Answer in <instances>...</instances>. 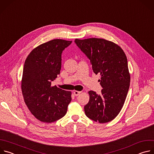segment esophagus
Segmentation results:
<instances>
[{
    "label": "esophagus",
    "instance_id": "esophagus-1",
    "mask_svg": "<svg viewBox=\"0 0 154 154\" xmlns=\"http://www.w3.org/2000/svg\"><path fill=\"white\" fill-rule=\"evenodd\" d=\"M80 93H81V91H74V94L75 96H79Z\"/></svg>",
    "mask_w": 154,
    "mask_h": 154
}]
</instances>
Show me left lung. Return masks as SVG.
I'll return each mask as SVG.
<instances>
[{
  "instance_id": "left-lung-1",
  "label": "left lung",
  "mask_w": 154,
  "mask_h": 154,
  "mask_svg": "<svg viewBox=\"0 0 154 154\" xmlns=\"http://www.w3.org/2000/svg\"><path fill=\"white\" fill-rule=\"evenodd\" d=\"M74 42L90 60L93 72L101 75V93L88 92L90 100L84 106L85 113L99 123L111 121L121 112L129 89L126 55L119 46L104 39H75Z\"/></svg>"
}]
</instances>
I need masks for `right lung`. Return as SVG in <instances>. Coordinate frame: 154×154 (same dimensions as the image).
<instances>
[{
  "label": "right lung",
  "mask_w": 154,
  "mask_h": 154,
  "mask_svg": "<svg viewBox=\"0 0 154 154\" xmlns=\"http://www.w3.org/2000/svg\"><path fill=\"white\" fill-rule=\"evenodd\" d=\"M71 42L51 40L34 49L26 60L22 92L29 110L41 122H55L67 112L71 92L52 86L51 83L60 73L62 52Z\"/></svg>",
  "instance_id": "obj_1"
}]
</instances>
